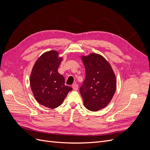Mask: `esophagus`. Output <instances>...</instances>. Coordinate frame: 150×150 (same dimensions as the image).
Returning <instances> with one entry per match:
<instances>
[{
	"instance_id": "esophagus-1",
	"label": "esophagus",
	"mask_w": 150,
	"mask_h": 150,
	"mask_svg": "<svg viewBox=\"0 0 150 150\" xmlns=\"http://www.w3.org/2000/svg\"><path fill=\"white\" fill-rule=\"evenodd\" d=\"M72 89H73L74 90H77L78 89V85L77 84H74L72 86Z\"/></svg>"
}]
</instances>
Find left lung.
Here are the masks:
<instances>
[{"instance_id": "1", "label": "left lung", "mask_w": 150, "mask_h": 150, "mask_svg": "<svg viewBox=\"0 0 150 150\" xmlns=\"http://www.w3.org/2000/svg\"><path fill=\"white\" fill-rule=\"evenodd\" d=\"M86 78L79 89L84 106L98 111L110 103L116 89V79L112 67L100 54L91 53L81 56Z\"/></svg>"}]
</instances>
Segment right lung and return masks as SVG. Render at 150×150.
<instances>
[{"label":"right lung","instance_id":"obj_1","mask_svg":"<svg viewBox=\"0 0 150 150\" xmlns=\"http://www.w3.org/2000/svg\"><path fill=\"white\" fill-rule=\"evenodd\" d=\"M62 60L56 51L44 52L35 61L30 76V87L36 101L50 109L61 105L72 89L64 84V76L57 71Z\"/></svg>","mask_w":150,"mask_h":150}]
</instances>
